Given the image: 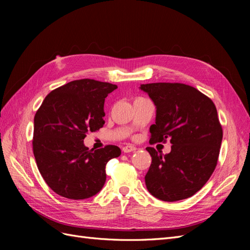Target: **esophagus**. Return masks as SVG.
Here are the masks:
<instances>
[{"label":"esophagus","mask_w":250,"mask_h":250,"mask_svg":"<svg viewBox=\"0 0 250 250\" xmlns=\"http://www.w3.org/2000/svg\"><path fill=\"white\" fill-rule=\"evenodd\" d=\"M122 150H123L124 153H129V152H133V151L137 150V148H135L132 145H126L125 147H123Z\"/></svg>","instance_id":"esophagus-1"}]
</instances>
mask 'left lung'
I'll return each mask as SVG.
<instances>
[{"mask_svg": "<svg viewBox=\"0 0 250 250\" xmlns=\"http://www.w3.org/2000/svg\"><path fill=\"white\" fill-rule=\"evenodd\" d=\"M140 89L156 108L149 142L172 144L168 154L146 148L152 157L145 176L148 191L169 202L191 197L209 179L220 152L223 132L215 104L183 83H149Z\"/></svg>", "mask_w": 250, "mask_h": 250, "instance_id": "8db88e82", "label": "left lung"}]
</instances>
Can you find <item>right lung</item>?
I'll use <instances>...</instances> for the list:
<instances>
[{
  "label": "right lung",
  "instance_id": "obj_1",
  "mask_svg": "<svg viewBox=\"0 0 250 250\" xmlns=\"http://www.w3.org/2000/svg\"><path fill=\"white\" fill-rule=\"evenodd\" d=\"M116 84L94 79L74 80L44 98L34 117L33 153L42 178L56 194L86 199L101 191L105 166L121 154L108 145L88 149L83 140L104 125L105 98Z\"/></svg>",
  "mask_w": 250,
  "mask_h": 250
}]
</instances>
